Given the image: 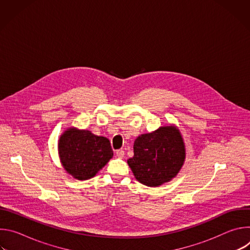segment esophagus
Wrapping results in <instances>:
<instances>
[{
  "instance_id": "34e87169",
  "label": "esophagus",
  "mask_w": 250,
  "mask_h": 250,
  "mask_svg": "<svg viewBox=\"0 0 250 250\" xmlns=\"http://www.w3.org/2000/svg\"><path fill=\"white\" fill-rule=\"evenodd\" d=\"M116 154H117V156H118L119 158H124V157H125V151H124L123 149H119V150H117Z\"/></svg>"
}]
</instances>
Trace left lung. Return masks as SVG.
I'll list each match as a JSON object with an SVG mask.
<instances>
[{"label": "left lung", "mask_w": 250, "mask_h": 250, "mask_svg": "<svg viewBox=\"0 0 250 250\" xmlns=\"http://www.w3.org/2000/svg\"><path fill=\"white\" fill-rule=\"evenodd\" d=\"M133 152L127 164L135 179L148 187L170 182L180 172L186 158L184 138L175 125L137 136Z\"/></svg>", "instance_id": "left-lung-1"}]
</instances>
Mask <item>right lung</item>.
Segmentation results:
<instances>
[{
	"mask_svg": "<svg viewBox=\"0 0 250 250\" xmlns=\"http://www.w3.org/2000/svg\"><path fill=\"white\" fill-rule=\"evenodd\" d=\"M58 155L64 170L74 179L84 181L96 176L114 152L106 137L71 126L58 139Z\"/></svg>",
	"mask_w": 250,
	"mask_h": 250,
	"instance_id": "obj_1",
	"label": "right lung"
}]
</instances>
